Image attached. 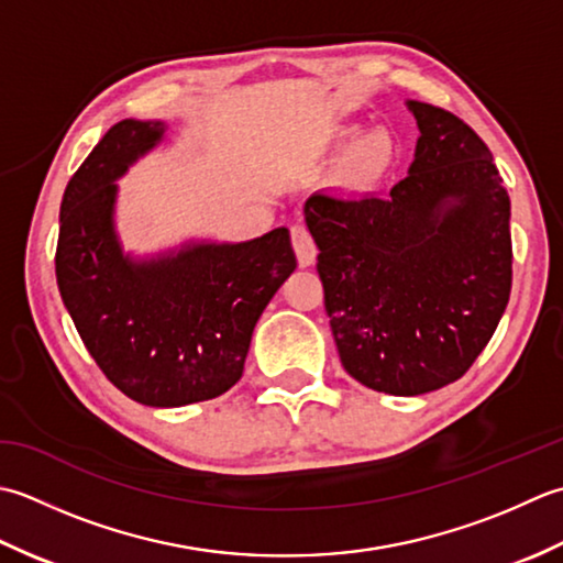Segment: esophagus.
Instances as JSON below:
<instances>
[{
  "label": "esophagus",
  "instance_id": "esophagus-1",
  "mask_svg": "<svg viewBox=\"0 0 563 563\" xmlns=\"http://www.w3.org/2000/svg\"><path fill=\"white\" fill-rule=\"evenodd\" d=\"M291 245L296 252V260L301 267H311L318 257V247L313 243L311 233H308L306 225H294L291 228Z\"/></svg>",
  "mask_w": 563,
  "mask_h": 563
}]
</instances>
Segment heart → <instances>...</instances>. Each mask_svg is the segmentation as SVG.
<instances>
[{
  "instance_id": "heart-1",
  "label": "heart",
  "mask_w": 563,
  "mask_h": 563,
  "mask_svg": "<svg viewBox=\"0 0 563 563\" xmlns=\"http://www.w3.org/2000/svg\"><path fill=\"white\" fill-rule=\"evenodd\" d=\"M360 132L354 125H345L330 135L332 147H347V177L357 187H374L382 181L396 165V141L384 129H369Z\"/></svg>"
}]
</instances>
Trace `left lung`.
Masks as SVG:
<instances>
[{
  "label": "left lung",
  "mask_w": 563,
  "mask_h": 563,
  "mask_svg": "<svg viewBox=\"0 0 563 563\" xmlns=\"http://www.w3.org/2000/svg\"><path fill=\"white\" fill-rule=\"evenodd\" d=\"M406 107L420 131L406 179L386 197L316 191L303 206L340 362L391 396L456 382L512 282L510 197L486 143L450 111Z\"/></svg>",
  "instance_id": "1"
}]
</instances>
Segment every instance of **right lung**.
I'll use <instances>...</instances> for the list:
<instances>
[{
  "label": "right lung",
  "mask_w": 563,
  "mask_h": 563,
  "mask_svg": "<svg viewBox=\"0 0 563 563\" xmlns=\"http://www.w3.org/2000/svg\"><path fill=\"white\" fill-rule=\"evenodd\" d=\"M165 121L125 119L67 181L55 277L85 347L121 394L179 408L243 376L252 330L291 277L289 228L245 243L187 238L137 255L117 225V181L167 141Z\"/></svg>",
  "instance_id": "1"
}]
</instances>
